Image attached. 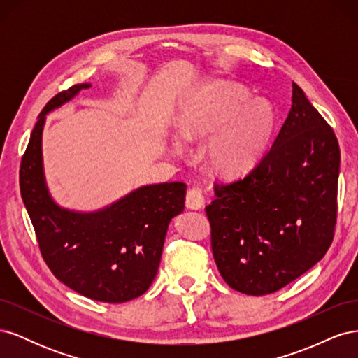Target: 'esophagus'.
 <instances>
[{"mask_svg":"<svg viewBox=\"0 0 358 358\" xmlns=\"http://www.w3.org/2000/svg\"><path fill=\"white\" fill-rule=\"evenodd\" d=\"M187 208L191 210H200L204 206V196L201 189L199 188H191L187 192V199H185Z\"/></svg>","mask_w":358,"mask_h":358,"instance_id":"34e87169","label":"esophagus"}]
</instances>
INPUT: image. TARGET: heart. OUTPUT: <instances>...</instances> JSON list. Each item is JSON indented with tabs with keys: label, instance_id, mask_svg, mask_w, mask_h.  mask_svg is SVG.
Here are the masks:
<instances>
[{
	"label": "heart",
	"instance_id": "1",
	"mask_svg": "<svg viewBox=\"0 0 358 358\" xmlns=\"http://www.w3.org/2000/svg\"><path fill=\"white\" fill-rule=\"evenodd\" d=\"M276 110L241 86L208 83L180 106L178 129L183 138L208 137L203 157L221 176H237L262 159L276 131Z\"/></svg>",
	"mask_w": 358,
	"mask_h": 358
}]
</instances>
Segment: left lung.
<instances>
[{"mask_svg":"<svg viewBox=\"0 0 358 358\" xmlns=\"http://www.w3.org/2000/svg\"><path fill=\"white\" fill-rule=\"evenodd\" d=\"M291 100L267 154L245 178L216 183L206 206L215 263L248 296L272 294L308 272L334 234L338 138L294 82Z\"/></svg>","mask_w":358,"mask_h":358,"instance_id":"left-lung-1","label":"left lung"}]
</instances>
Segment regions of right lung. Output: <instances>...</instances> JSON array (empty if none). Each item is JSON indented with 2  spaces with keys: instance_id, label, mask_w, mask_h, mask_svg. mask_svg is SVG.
I'll use <instances>...</instances> for the list:
<instances>
[{
  "instance_id": "right-lung-1",
  "label": "right lung",
  "mask_w": 358,
  "mask_h": 358,
  "mask_svg": "<svg viewBox=\"0 0 358 358\" xmlns=\"http://www.w3.org/2000/svg\"><path fill=\"white\" fill-rule=\"evenodd\" d=\"M91 83L74 85L45 106L20 162V194L43 258L62 284L106 303L133 300L157 276L170 221L185 208L187 185H145L94 212H76L52 199L43 169L46 115Z\"/></svg>"
}]
</instances>
